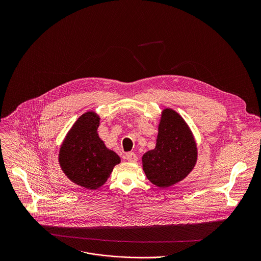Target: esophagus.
<instances>
[{
    "label": "esophagus",
    "mask_w": 261,
    "mask_h": 261,
    "mask_svg": "<svg viewBox=\"0 0 261 261\" xmlns=\"http://www.w3.org/2000/svg\"><path fill=\"white\" fill-rule=\"evenodd\" d=\"M126 160L129 162V163H136L138 161V156L135 152H128L126 154Z\"/></svg>",
    "instance_id": "1"
}]
</instances>
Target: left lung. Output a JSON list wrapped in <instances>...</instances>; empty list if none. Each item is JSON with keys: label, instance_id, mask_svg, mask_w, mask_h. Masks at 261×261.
<instances>
[{"label": "left lung", "instance_id": "obj_1", "mask_svg": "<svg viewBox=\"0 0 261 261\" xmlns=\"http://www.w3.org/2000/svg\"><path fill=\"white\" fill-rule=\"evenodd\" d=\"M198 149L185 119L170 108L164 109L158 126L155 148L142 156L143 170L149 182L169 188L181 181L194 169Z\"/></svg>", "mask_w": 261, "mask_h": 261}]
</instances>
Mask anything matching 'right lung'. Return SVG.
I'll use <instances>...</instances> for the list:
<instances>
[{"label": "right lung", "mask_w": 261, "mask_h": 261, "mask_svg": "<svg viewBox=\"0 0 261 261\" xmlns=\"http://www.w3.org/2000/svg\"><path fill=\"white\" fill-rule=\"evenodd\" d=\"M99 124L96 112L81 114L66 134L58 153L64 175L77 186L91 191L105 185L120 163V156L99 138Z\"/></svg>", "instance_id": "right-lung-1"}]
</instances>
